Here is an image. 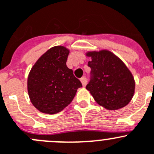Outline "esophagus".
Segmentation results:
<instances>
[{"instance_id":"esophagus-1","label":"esophagus","mask_w":154,"mask_h":154,"mask_svg":"<svg viewBox=\"0 0 154 154\" xmlns=\"http://www.w3.org/2000/svg\"><path fill=\"white\" fill-rule=\"evenodd\" d=\"M80 81H81V82H82V84L83 86L85 87V85H86L87 79H86V78H85V77H82V78H81Z\"/></svg>"}]
</instances>
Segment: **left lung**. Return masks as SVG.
<instances>
[{"mask_svg":"<svg viewBox=\"0 0 154 154\" xmlns=\"http://www.w3.org/2000/svg\"><path fill=\"white\" fill-rule=\"evenodd\" d=\"M91 57L90 82L86 89L98 105L108 110L126 106L134 94L135 82L131 72L118 56L108 50L88 52Z\"/></svg>","mask_w":154,"mask_h":154,"instance_id":"obj_1","label":"left lung"}]
</instances>
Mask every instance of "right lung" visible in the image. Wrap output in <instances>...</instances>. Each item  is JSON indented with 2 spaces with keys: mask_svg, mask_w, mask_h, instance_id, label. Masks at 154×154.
Here are the masks:
<instances>
[{
  "mask_svg": "<svg viewBox=\"0 0 154 154\" xmlns=\"http://www.w3.org/2000/svg\"><path fill=\"white\" fill-rule=\"evenodd\" d=\"M69 53L64 46H54L41 56L29 72L28 94L40 112L53 115L63 111L82 86L66 66Z\"/></svg>",
  "mask_w": 154,
  "mask_h": 154,
  "instance_id": "1",
  "label": "right lung"
}]
</instances>
